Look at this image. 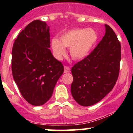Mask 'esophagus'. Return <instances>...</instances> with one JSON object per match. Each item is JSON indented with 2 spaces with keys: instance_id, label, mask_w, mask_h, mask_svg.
Instances as JSON below:
<instances>
[{
  "instance_id": "1",
  "label": "esophagus",
  "mask_w": 133,
  "mask_h": 133,
  "mask_svg": "<svg viewBox=\"0 0 133 133\" xmlns=\"http://www.w3.org/2000/svg\"><path fill=\"white\" fill-rule=\"evenodd\" d=\"M70 71V69L67 66H64V73H67V72H69Z\"/></svg>"
}]
</instances>
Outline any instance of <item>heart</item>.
Segmentation results:
<instances>
[{
    "label": "heart",
    "mask_w": 133,
    "mask_h": 133,
    "mask_svg": "<svg viewBox=\"0 0 133 133\" xmlns=\"http://www.w3.org/2000/svg\"><path fill=\"white\" fill-rule=\"evenodd\" d=\"M97 38V32L93 29H74L62 34L59 39L52 38L50 46L56 59H63L66 55L65 48H69L73 59L82 60L89 55Z\"/></svg>",
    "instance_id": "obj_1"
}]
</instances>
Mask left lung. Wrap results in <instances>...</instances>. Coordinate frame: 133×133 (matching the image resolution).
Returning a JSON list of instances; mask_svg holds the SVG:
<instances>
[{
    "instance_id": "1",
    "label": "left lung",
    "mask_w": 133,
    "mask_h": 133,
    "mask_svg": "<svg viewBox=\"0 0 133 133\" xmlns=\"http://www.w3.org/2000/svg\"><path fill=\"white\" fill-rule=\"evenodd\" d=\"M105 35L86 58L72 67L71 94L78 104L89 107L113 89L119 74L121 48L115 32L105 24Z\"/></svg>"
}]
</instances>
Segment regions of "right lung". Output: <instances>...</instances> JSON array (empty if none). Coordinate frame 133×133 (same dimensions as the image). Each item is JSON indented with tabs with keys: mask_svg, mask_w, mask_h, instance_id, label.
Masks as SVG:
<instances>
[{
	"mask_svg": "<svg viewBox=\"0 0 133 133\" xmlns=\"http://www.w3.org/2000/svg\"><path fill=\"white\" fill-rule=\"evenodd\" d=\"M50 28L36 20L20 32L12 50V72L23 98L34 106L50 99L64 71L49 49Z\"/></svg>",
	"mask_w": 133,
	"mask_h": 133,
	"instance_id": "add662e5",
	"label": "right lung"
}]
</instances>
